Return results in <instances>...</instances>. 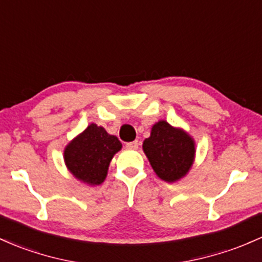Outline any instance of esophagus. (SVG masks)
<instances>
[{
  "instance_id": "esophagus-1",
  "label": "esophagus",
  "mask_w": 262,
  "mask_h": 262,
  "mask_svg": "<svg viewBox=\"0 0 262 262\" xmlns=\"http://www.w3.org/2000/svg\"><path fill=\"white\" fill-rule=\"evenodd\" d=\"M138 145H139V142H138V140H134V142L126 143L125 146H126V148H129V149H137Z\"/></svg>"
}]
</instances>
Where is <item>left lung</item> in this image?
Returning <instances> with one entry per match:
<instances>
[{
	"mask_svg": "<svg viewBox=\"0 0 262 262\" xmlns=\"http://www.w3.org/2000/svg\"><path fill=\"white\" fill-rule=\"evenodd\" d=\"M143 150L160 179L173 183L183 178L192 165L194 140L182 129H175L165 120L151 128L150 137L143 143Z\"/></svg>",
	"mask_w": 262,
	"mask_h": 262,
	"instance_id": "obj_1",
	"label": "left lung"
}]
</instances>
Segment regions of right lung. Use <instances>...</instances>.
Returning a JSON list of instances; mask_svg holds the SVG:
<instances>
[{
    "label": "right lung",
    "instance_id": "1",
    "mask_svg": "<svg viewBox=\"0 0 262 262\" xmlns=\"http://www.w3.org/2000/svg\"><path fill=\"white\" fill-rule=\"evenodd\" d=\"M122 148L117 137L96 124L79 134L64 150L66 165L76 178L91 185H99L107 177L113 155Z\"/></svg>",
    "mask_w": 262,
    "mask_h": 262
}]
</instances>
